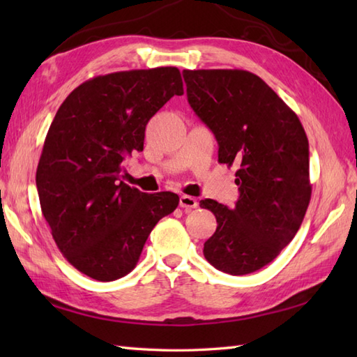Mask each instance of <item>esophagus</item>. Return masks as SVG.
<instances>
[{
  "label": "esophagus",
  "instance_id": "esophagus-1",
  "mask_svg": "<svg viewBox=\"0 0 357 357\" xmlns=\"http://www.w3.org/2000/svg\"><path fill=\"white\" fill-rule=\"evenodd\" d=\"M179 206L183 207L185 211H188V210L198 207V201H196V198H193V196L183 195L179 198Z\"/></svg>",
  "mask_w": 357,
  "mask_h": 357
}]
</instances>
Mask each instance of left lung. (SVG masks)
<instances>
[{
	"label": "left lung",
	"mask_w": 357,
	"mask_h": 357,
	"mask_svg": "<svg viewBox=\"0 0 357 357\" xmlns=\"http://www.w3.org/2000/svg\"><path fill=\"white\" fill-rule=\"evenodd\" d=\"M187 100L218 141V161L238 165L239 199L216 216L204 244L215 268L233 276L270 264L298 233L312 198L308 139L298 115L257 75L239 69L184 70Z\"/></svg>",
	"instance_id": "8db88e82"
}]
</instances>
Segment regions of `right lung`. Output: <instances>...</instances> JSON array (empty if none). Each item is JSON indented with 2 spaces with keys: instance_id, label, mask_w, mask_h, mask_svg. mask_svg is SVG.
<instances>
[{
  "instance_id": "right-lung-1",
  "label": "right lung",
  "mask_w": 357,
  "mask_h": 357,
  "mask_svg": "<svg viewBox=\"0 0 357 357\" xmlns=\"http://www.w3.org/2000/svg\"><path fill=\"white\" fill-rule=\"evenodd\" d=\"M174 95H184L176 67L101 75L75 89L52 121L36 169L41 211L59 252L89 278L128 275L159 219L178 207V195L119 181L124 159L144 149L150 118Z\"/></svg>"
}]
</instances>
